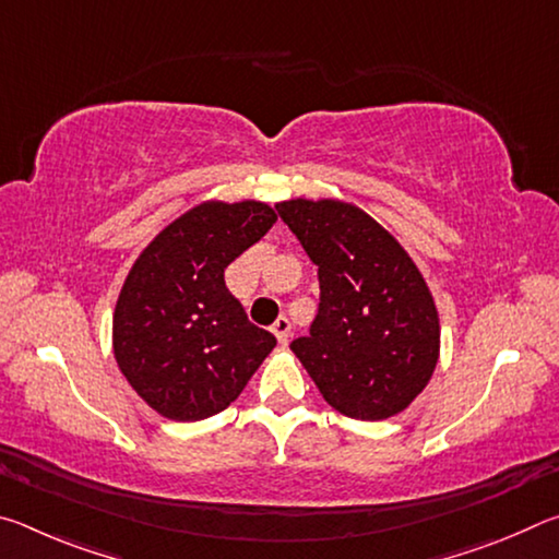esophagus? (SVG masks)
Returning <instances> with one entry per match:
<instances>
[{
  "label": "esophagus",
  "instance_id": "34e87169",
  "mask_svg": "<svg viewBox=\"0 0 559 559\" xmlns=\"http://www.w3.org/2000/svg\"><path fill=\"white\" fill-rule=\"evenodd\" d=\"M273 335L278 337L281 345H288V337H290V320L286 316H281L276 323H273Z\"/></svg>",
  "mask_w": 559,
  "mask_h": 559
}]
</instances>
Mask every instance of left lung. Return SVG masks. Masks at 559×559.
<instances>
[{"label":"left lung","mask_w":559,"mask_h":559,"mask_svg":"<svg viewBox=\"0 0 559 559\" xmlns=\"http://www.w3.org/2000/svg\"><path fill=\"white\" fill-rule=\"evenodd\" d=\"M318 266L320 308L290 343L323 400L343 416L382 421L429 384L441 355L437 300L404 246L343 200L278 202Z\"/></svg>","instance_id":"8db88e82"}]
</instances>
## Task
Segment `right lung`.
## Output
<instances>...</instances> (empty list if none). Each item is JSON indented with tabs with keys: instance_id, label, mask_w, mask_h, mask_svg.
Masks as SVG:
<instances>
[{
	"instance_id": "right-lung-1",
	"label": "right lung",
	"mask_w": 559,
	"mask_h": 559,
	"mask_svg": "<svg viewBox=\"0 0 559 559\" xmlns=\"http://www.w3.org/2000/svg\"><path fill=\"white\" fill-rule=\"evenodd\" d=\"M276 219L259 200L200 202L169 222L128 271L112 310V357L165 419L224 412L276 347L224 283V269Z\"/></svg>"
}]
</instances>
